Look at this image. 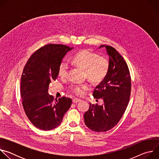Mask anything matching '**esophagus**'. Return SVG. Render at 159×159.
Returning <instances> with one entry per match:
<instances>
[{"label": "esophagus", "mask_w": 159, "mask_h": 159, "mask_svg": "<svg viewBox=\"0 0 159 159\" xmlns=\"http://www.w3.org/2000/svg\"><path fill=\"white\" fill-rule=\"evenodd\" d=\"M81 100L80 99H77V98H74L73 100H72V102L74 103H77L79 102H80Z\"/></svg>", "instance_id": "34e87169"}]
</instances>
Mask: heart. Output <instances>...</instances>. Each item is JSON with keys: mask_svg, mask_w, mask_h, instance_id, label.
Returning <instances> with one entry per match:
<instances>
[{"mask_svg": "<svg viewBox=\"0 0 159 159\" xmlns=\"http://www.w3.org/2000/svg\"><path fill=\"white\" fill-rule=\"evenodd\" d=\"M73 62L85 70L86 76L93 82H101L107 75L109 63V60L98 53L88 50H83L76 53L72 58ZM69 65L66 60L60 62L58 74L61 78H65L69 74ZM89 89L87 84L73 85L72 91L77 96H82Z\"/></svg>", "mask_w": 159, "mask_h": 159, "instance_id": "heart-1", "label": "heart"}]
</instances>
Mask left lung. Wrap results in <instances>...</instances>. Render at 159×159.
Masks as SVG:
<instances>
[{"label":"left lung","mask_w":159,"mask_h":159,"mask_svg":"<svg viewBox=\"0 0 159 159\" xmlns=\"http://www.w3.org/2000/svg\"><path fill=\"white\" fill-rule=\"evenodd\" d=\"M102 47L106 48L109 56V68L106 77L95 88L93 96L102 99L104 102L101 106L90 102L84 115L85 125L96 132L107 131L118 124L127 107L131 93V77L126 61L113 47L101 45L99 48Z\"/></svg>","instance_id":"8db88e82"}]
</instances>
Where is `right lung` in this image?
I'll return each mask as SVG.
<instances>
[{
  "mask_svg": "<svg viewBox=\"0 0 159 159\" xmlns=\"http://www.w3.org/2000/svg\"><path fill=\"white\" fill-rule=\"evenodd\" d=\"M74 48L49 44L36 51L28 60L20 79L22 106L30 121L42 130H51L60 125L72 99L54 100L48 93L49 84L57 79L58 69L65 55Z\"/></svg>",
  "mask_w": 159,
  "mask_h": 159,
  "instance_id": "obj_1",
  "label": "right lung"
}]
</instances>
